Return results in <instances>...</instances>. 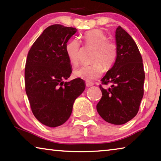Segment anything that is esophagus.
<instances>
[{"instance_id":"34e87169","label":"esophagus","mask_w":161,"mask_h":161,"mask_svg":"<svg viewBox=\"0 0 161 161\" xmlns=\"http://www.w3.org/2000/svg\"><path fill=\"white\" fill-rule=\"evenodd\" d=\"M93 85H94V83L90 82V81H86V86L87 87L92 86H93Z\"/></svg>"}]
</instances>
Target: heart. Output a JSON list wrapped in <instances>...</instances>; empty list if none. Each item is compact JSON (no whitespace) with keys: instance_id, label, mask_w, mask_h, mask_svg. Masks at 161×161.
<instances>
[{"instance_id":"obj_1","label":"heart","mask_w":161,"mask_h":161,"mask_svg":"<svg viewBox=\"0 0 161 161\" xmlns=\"http://www.w3.org/2000/svg\"><path fill=\"white\" fill-rule=\"evenodd\" d=\"M85 45L94 49L91 65L83 66L75 70L74 75L85 80H92L103 73V67L107 70L113 67L117 58L118 47L115 42L109 40L104 32L94 29L86 32L83 35ZM80 42L77 39L69 40L67 43L65 50L72 65L78 66L80 63Z\"/></svg>"}]
</instances>
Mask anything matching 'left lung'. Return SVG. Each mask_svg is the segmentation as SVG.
I'll return each mask as SVG.
<instances>
[{
	"mask_svg": "<svg viewBox=\"0 0 161 161\" xmlns=\"http://www.w3.org/2000/svg\"><path fill=\"white\" fill-rule=\"evenodd\" d=\"M118 55L114 65L101 79L103 96L97 105L98 114L107 122L123 125L136 116L144 95L145 73L135 41L121 26L116 28ZM111 83L108 89L103 85Z\"/></svg>",
	"mask_w": 161,
	"mask_h": 161,
	"instance_id": "8db88e82",
	"label": "left lung"
}]
</instances>
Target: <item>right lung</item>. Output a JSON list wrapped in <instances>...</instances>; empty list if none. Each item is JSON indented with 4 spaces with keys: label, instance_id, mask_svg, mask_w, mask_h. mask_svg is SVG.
<instances>
[{
    "label": "right lung",
    "instance_id": "1",
    "mask_svg": "<svg viewBox=\"0 0 161 161\" xmlns=\"http://www.w3.org/2000/svg\"><path fill=\"white\" fill-rule=\"evenodd\" d=\"M76 31V28L59 24L50 25L28 51L25 92L32 113L46 126L56 127L66 122L75 100L85 89V81L80 78L64 82L72 72L65 47Z\"/></svg>",
    "mask_w": 161,
    "mask_h": 161
}]
</instances>
